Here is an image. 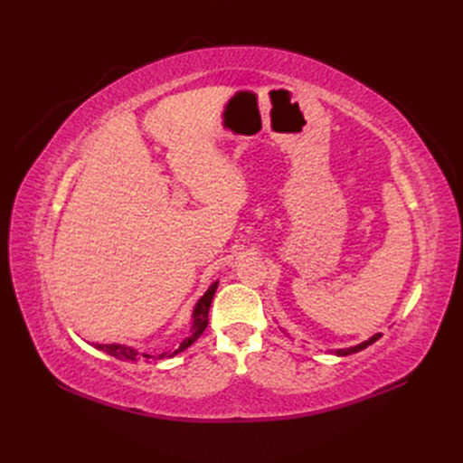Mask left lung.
<instances>
[{
  "instance_id": "1",
  "label": "left lung",
  "mask_w": 463,
  "mask_h": 463,
  "mask_svg": "<svg viewBox=\"0 0 463 463\" xmlns=\"http://www.w3.org/2000/svg\"><path fill=\"white\" fill-rule=\"evenodd\" d=\"M282 332H286L284 328H282ZM288 334V332H286ZM289 335V334H288ZM378 338H381V334H373L369 340H365V342H361V344H357V345H349V347H340V349H328V354H332V355H338V357H345V355H352V354H357V352H361V349H365L367 345H371V344H374Z\"/></svg>"
}]
</instances>
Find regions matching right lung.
<instances>
[{"instance_id": "1", "label": "right lung", "mask_w": 463, "mask_h": 463, "mask_svg": "<svg viewBox=\"0 0 463 463\" xmlns=\"http://www.w3.org/2000/svg\"><path fill=\"white\" fill-rule=\"evenodd\" d=\"M218 284L220 279H214L213 284L208 286V289L204 291V296L197 301V305H194L193 309V315H191V330H189V335H185L184 340H181L179 347L174 349V352H164L160 355H150V354H141L138 349L128 345V344H90L92 347L100 349V352L116 357L119 361H128V363H138L143 359H164V357H174L175 354H181L185 352V349L199 340V335L204 332L206 325H208V311H210V303H213L214 299V293L218 289Z\"/></svg>"}]
</instances>
